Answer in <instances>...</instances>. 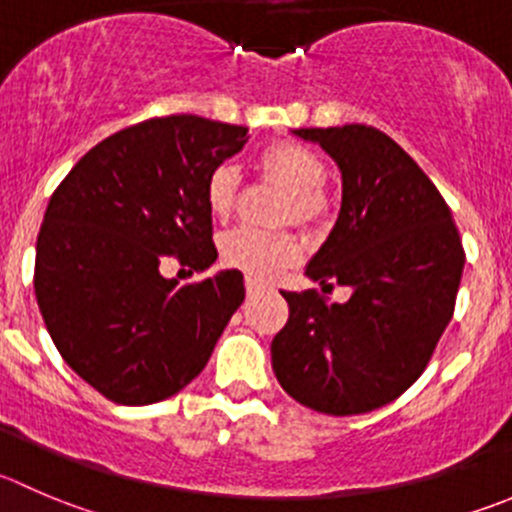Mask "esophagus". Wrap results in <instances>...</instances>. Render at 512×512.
Listing matches in <instances>:
<instances>
[{
	"instance_id": "1",
	"label": "esophagus",
	"mask_w": 512,
	"mask_h": 512,
	"mask_svg": "<svg viewBox=\"0 0 512 512\" xmlns=\"http://www.w3.org/2000/svg\"><path fill=\"white\" fill-rule=\"evenodd\" d=\"M245 287H247V297H255V295H260L262 290H265V287H262L260 282L250 280V277H247V280H245Z\"/></svg>"
}]
</instances>
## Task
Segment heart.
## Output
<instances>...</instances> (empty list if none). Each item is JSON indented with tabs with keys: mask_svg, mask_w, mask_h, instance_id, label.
I'll list each match as a JSON object with an SVG mask.
<instances>
[{
	"mask_svg": "<svg viewBox=\"0 0 512 512\" xmlns=\"http://www.w3.org/2000/svg\"><path fill=\"white\" fill-rule=\"evenodd\" d=\"M260 172L287 192L285 220L300 227H312L327 215V197L322 185L327 167L317 152L297 142H272L260 155ZM240 192V170L232 165H217L207 175L205 202L215 220H227L235 210ZM222 260L227 267L245 272L252 280H270L290 265L297 255L295 237L287 232H260L252 227L230 230L220 242Z\"/></svg>",
	"mask_w": 512,
	"mask_h": 512,
	"instance_id": "obj_1",
	"label": "heart"
}]
</instances>
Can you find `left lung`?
I'll list each match as a JSON object with an SVG mask.
<instances>
[{
    "label": "left lung",
    "instance_id": "obj_1",
    "mask_svg": "<svg viewBox=\"0 0 512 512\" xmlns=\"http://www.w3.org/2000/svg\"><path fill=\"white\" fill-rule=\"evenodd\" d=\"M295 135L342 172L340 215L305 275L352 295L340 305L315 290L282 292L290 317L272 340V370L305 408L370 413L428 367L455 310L463 242L438 187L385 132L345 124Z\"/></svg>",
    "mask_w": 512,
    "mask_h": 512
}]
</instances>
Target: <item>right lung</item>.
Masks as SVG:
<instances>
[{
	"instance_id": "right-lung-1",
	"label": "right lung",
	"mask_w": 512,
	"mask_h": 512,
	"mask_svg": "<svg viewBox=\"0 0 512 512\" xmlns=\"http://www.w3.org/2000/svg\"><path fill=\"white\" fill-rule=\"evenodd\" d=\"M245 142L247 127L197 114L145 119L92 147L54 190L34 295L64 362L112 403L180 393L245 300L237 270L190 285L160 272L217 260L205 182Z\"/></svg>"
}]
</instances>
